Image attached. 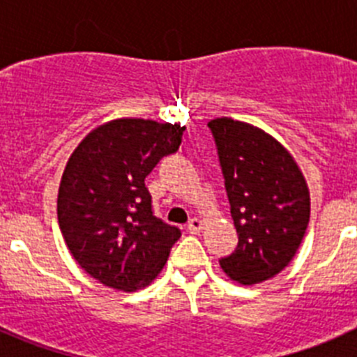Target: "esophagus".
I'll return each instance as SVG.
<instances>
[{
  "mask_svg": "<svg viewBox=\"0 0 357 357\" xmlns=\"http://www.w3.org/2000/svg\"><path fill=\"white\" fill-rule=\"evenodd\" d=\"M202 225H204L202 220H198V218H191V220L188 222V230L191 232V234H198V232L202 230Z\"/></svg>",
  "mask_w": 357,
  "mask_h": 357,
  "instance_id": "obj_1",
  "label": "esophagus"
}]
</instances>
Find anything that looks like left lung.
<instances>
[{"label": "left lung", "instance_id": "8db88e82", "mask_svg": "<svg viewBox=\"0 0 357 357\" xmlns=\"http://www.w3.org/2000/svg\"><path fill=\"white\" fill-rule=\"evenodd\" d=\"M216 144L238 247L220 259L241 284H257L288 266L309 223V191L288 150L248 123H207Z\"/></svg>", "mask_w": 357, "mask_h": 357}]
</instances>
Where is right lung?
<instances>
[{"mask_svg": "<svg viewBox=\"0 0 357 357\" xmlns=\"http://www.w3.org/2000/svg\"><path fill=\"white\" fill-rule=\"evenodd\" d=\"M181 127L116 119L91 132L69 157L56 200L71 255L109 288L134 291L155 279L181 229L153 213L144 178L182 143Z\"/></svg>", "mask_w": 357, "mask_h": 357, "instance_id": "right-lung-1", "label": "right lung"}]
</instances>
